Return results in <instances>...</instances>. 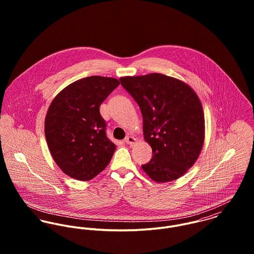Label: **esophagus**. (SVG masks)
Returning <instances> with one entry per match:
<instances>
[{
	"label": "esophagus",
	"instance_id": "1",
	"mask_svg": "<svg viewBox=\"0 0 254 254\" xmlns=\"http://www.w3.org/2000/svg\"><path fill=\"white\" fill-rule=\"evenodd\" d=\"M125 142L128 145H133L136 143V139L134 137H132V136H127L126 139H125Z\"/></svg>",
	"mask_w": 254,
	"mask_h": 254
}]
</instances>
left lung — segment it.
Listing matches in <instances>:
<instances>
[{
  "label": "left lung",
  "mask_w": 254,
  "mask_h": 254,
  "mask_svg": "<svg viewBox=\"0 0 254 254\" xmlns=\"http://www.w3.org/2000/svg\"><path fill=\"white\" fill-rule=\"evenodd\" d=\"M143 115L150 161L143 170L156 183L182 177L199 156L204 143V114L195 92L179 79L160 73L120 78Z\"/></svg>",
  "instance_id": "obj_1"
}]
</instances>
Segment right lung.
Returning a JSON list of instances; mask_svg holds the SVG:
<instances>
[{
    "instance_id": "1",
    "label": "right lung",
    "mask_w": 254,
    "mask_h": 254,
    "mask_svg": "<svg viewBox=\"0 0 254 254\" xmlns=\"http://www.w3.org/2000/svg\"><path fill=\"white\" fill-rule=\"evenodd\" d=\"M112 77L82 78L62 90L45 119L50 152L64 173L90 181L109 164L116 148L106 135L100 107L119 85Z\"/></svg>"
}]
</instances>
